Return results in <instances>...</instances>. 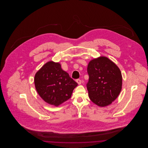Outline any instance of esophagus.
Wrapping results in <instances>:
<instances>
[{
	"label": "esophagus",
	"instance_id": "esophagus-1",
	"mask_svg": "<svg viewBox=\"0 0 148 148\" xmlns=\"http://www.w3.org/2000/svg\"><path fill=\"white\" fill-rule=\"evenodd\" d=\"M76 82L79 85L81 84V83H82V80L80 79H77Z\"/></svg>",
	"mask_w": 148,
	"mask_h": 148
}]
</instances>
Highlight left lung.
<instances>
[{
  "instance_id": "1",
  "label": "left lung",
  "mask_w": 148,
  "mask_h": 148,
  "mask_svg": "<svg viewBox=\"0 0 148 148\" xmlns=\"http://www.w3.org/2000/svg\"><path fill=\"white\" fill-rule=\"evenodd\" d=\"M86 84L89 98L96 105L104 107L112 103L122 88V75L118 66L106 56L89 62Z\"/></svg>"
}]
</instances>
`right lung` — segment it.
Returning <instances> with one entry per match:
<instances>
[{"label": "right lung", "mask_w": 148, "mask_h": 148, "mask_svg": "<svg viewBox=\"0 0 148 148\" xmlns=\"http://www.w3.org/2000/svg\"><path fill=\"white\" fill-rule=\"evenodd\" d=\"M35 89L47 103L58 106L71 98L77 86L68 73L61 68L59 63L49 61L38 71L34 77Z\"/></svg>", "instance_id": "1"}]
</instances>
